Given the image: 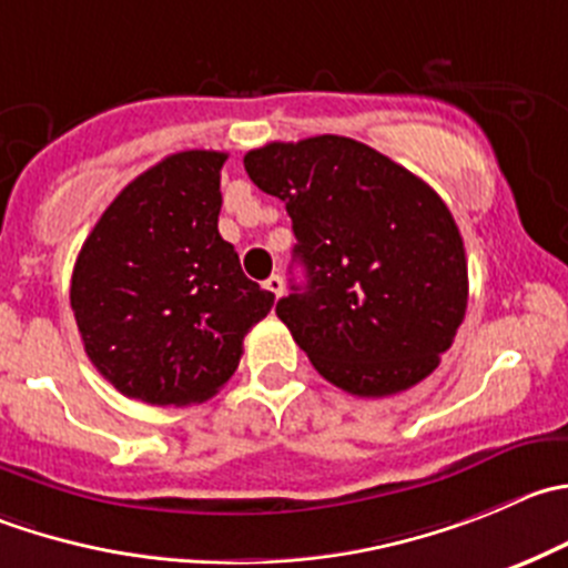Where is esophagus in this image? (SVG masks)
Segmentation results:
<instances>
[{
  "mask_svg": "<svg viewBox=\"0 0 568 568\" xmlns=\"http://www.w3.org/2000/svg\"><path fill=\"white\" fill-rule=\"evenodd\" d=\"M263 288H266L274 300H280V294H283V277H280V274H272V277L263 283Z\"/></svg>",
  "mask_w": 568,
  "mask_h": 568,
  "instance_id": "1",
  "label": "esophagus"
}]
</instances>
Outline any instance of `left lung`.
I'll use <instances>...</instances> for the list:
<instances>
[{"label": "left lung", "instance_id": "left-lung-1", "mask_svg": "<svg viewBox=\"0 0 568 568\" xmlns=\"http://www.w3.org/2000/svg\"><path fill=\"white\" fill-rule=\"evenodd\" d=\"M246 174L285 202L307 285L277 316L313 368L355 396H390L436 372L466 316L469 272L442 196L344 135L261 146Z\"/></svg>", "mask_w": 568, "mask_h": 568}]
</instances>
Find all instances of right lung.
<instances>
[{"mask_svg":"<svg viewBox=\"0 0 568 568\" xmlns=\"http://www.w3.org/2000/svg\"><path fill=\"white\" fill-rule=\"evenodd\" d=\"M224 161L163 158L110 202L77 255L71 311L85 355L130 399L205 402L274 305L219 235Z\"/></svg>","mask_w":568,"mask_h":568,"instance_id":"obj_1","label":"right lung"}]
</instances>
